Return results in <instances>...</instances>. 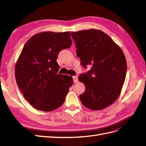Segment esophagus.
<instances>
[{
  "instance_id": "34e87169",
  "label": "esophagus",
  "mask_w": 146,
  "mask_h": 146,
  "mask_svg": "<svg viewBox=\"0 0 146 146\" xmlns=\"http://www.w3.org/2000/svg\"><path fill=\"white\" fill-rule=\"evenodd\" d=\"M78 77L77 76H74L73 77V82L74 83H76L78 82Z\"/></svg>"
}]
</instances>
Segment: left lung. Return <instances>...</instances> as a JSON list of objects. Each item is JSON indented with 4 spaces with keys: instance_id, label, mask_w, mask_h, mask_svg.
Wrapping results in <instances>:
<instances>
[{
    "instance_id": "1",
    "label": "left lung",
    "mask_w": 146,
    "mask_h": 146,
    "mask_svg": "<svg viewBox=\"0 0 146 146\" xmlns=\"http://www.w3.org/2000/svg\"><path fill=\"white\" fill-rule=\"evenodd\" d=\"M77 55L86 73L80 74V82L85 91L80 95L82 103L92 110H100L113 104L121 93L127 73V61L121 48L99 30L72 32Z\"/></svg>"
}]
</instances>
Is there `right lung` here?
<instances>
[{"label":"right lung","instance_id":"obj_1","mask_svg":"<svg viewBox=\"0 0 146 146\" xmlns=\"http://www.w3.org/2000/svg\"><path fill=\"white\" fill-rule=\"evenodd\" d=\"M72 45L69 32L37 33L25 43L15 66L17 85L33 108L51 111L63 105L72 78L58 74L59 52Z\"/></svg>","mask_w":146,"mask_h":146}]
</instances>
